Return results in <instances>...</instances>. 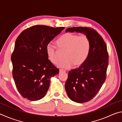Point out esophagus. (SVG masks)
<instances>
[{
    "label": "esophagus",
    "mask_w": 122,
    "mask_h": 122,
    "mask_svg": "<svg viewBox=\"0 0 122 122\" xmlns=\"http://www.w3.org/2000/svg\"><path fill=\"white\" fill-rule=\"evenodd\" d=\"M65 71H64V70L62 69H60L59 70V73H62V72H65Z\"/></svg>",
    "instance_id": "34e87169"
}]
</instances>
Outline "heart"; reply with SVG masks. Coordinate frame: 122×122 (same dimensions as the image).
Listing matches in <instances>:
<instances>
[{
	"label": "heart",
	"instance_id": "obj_1",
	"mask_svg": "<svg viewBox=\"0 0 122 122\" xmlns=\"http://www.w3.org/2000/svg\"><path fill=\"white\" fill-rule=\"evenodd\" d=\"M60 50L66 51L65 61L59 63V67L69 69L74 65L76 67L83 65L87 59L90 49V41L86 35L66 33L56 41ZM47 56L51 63L56 65L59 61L57 51L51 44L46 47Z\"/></svg>",
	"mask_w": 122,
	"mask_h": 122
}]
</instances>
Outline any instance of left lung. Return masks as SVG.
<instances>
[{
    "instance_id": "obj_1",
    "label": "left lung",
    "mask_w": 122,
    "mask_h": 122,
    "mask_svg": "<svg viewBox=\"0 0 122 122\" xmlns=\"http://www.w3.org/2000/svg\"><path fill=\"white\" fill-rule=\"evenodd\" d=\"M66 32H78L88 36L90 49L87 59L78 68L69 71L65 83L68 96L74 102L84 103L93 98L106 81L109 55L106 42L94 29L86 27H69Z\"/></svg>"
}]
</instances>
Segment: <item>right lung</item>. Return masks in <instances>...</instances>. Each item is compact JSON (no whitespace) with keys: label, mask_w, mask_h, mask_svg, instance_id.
I'll list each match as a JSON object with an SVG mask.
<instances>
[{"label":"right lung","mask_w":122,"mask_h":122,"mask_svg":"<svg viewBox=\"0 0 122 122\" xmlns=\"http://www.w3.org/2000/svg\"><path fill=\"white\" fill-rule=\"evenodd\" d=\"M65 27L36 25L23 30L15 41L11 55L12 75L24 98L38 101L46 95L50 79L59 70L47 56L46 47Z\"/></svg>","instance_id":"add662e5"}]
</instances>
